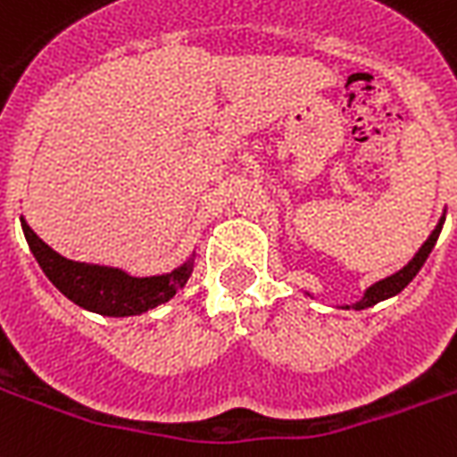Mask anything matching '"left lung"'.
Here are the masks:
<instances>
[{"mask_svg": "<svg viewBox=\"0 0 457 457\" xmlns=\"http://www.w3.org/2000/svg\"><path fill=\"white\" fill-rule=\"evenodd\" d=\"M444 220H445V215L438 220V225H436L434 232L428 235L427 242L421 245V249H419L417 254H414V259H411V262H409L404 269H400L397 273H392V276H387V278L373 283L370 288H366V293H363V297H361L358 303H353V305H344V307H346V310H349V307H353V310H366V307H373L375 303L387 300V297L397 295V293H402V290L407 288L409 283H411V278H414V276L419 273V269L424 266V262L428 259V254H431L436 239H438V235H441V228H444Z\"/></svg>", "mask_w": 457, "mask_h": 457, "instance_id": "left-lung-1", "label": "left lung"}]
</instances>
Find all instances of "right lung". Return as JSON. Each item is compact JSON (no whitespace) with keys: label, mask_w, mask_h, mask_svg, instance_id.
I'll use <instances>...</instances> for the list:
<instances>
[{"label":"right lung","mask_w":457,"mask_h":457,"mask_svg":"<svg viewBox=\"0 0 457 457\" xmlns=\"http://www.w3.org/2000/svg\"><path fill=\"white\" fill-rule=\"evenodd\" d=\"M23 235L29 242L30 252L36 262L65 297H70L74 305L84 307L89 312L106 314V317H133L143 314L152 307L167 303L177 295L179 288H184L186 280L194 271V256L184 262L179 269L162 276H147L135 278L130 273L99 263H82L65 259L50 249L43 239L26 225L21 218Z\"/></svg>","instance_id":"right-lung-1"}]
</instances>
